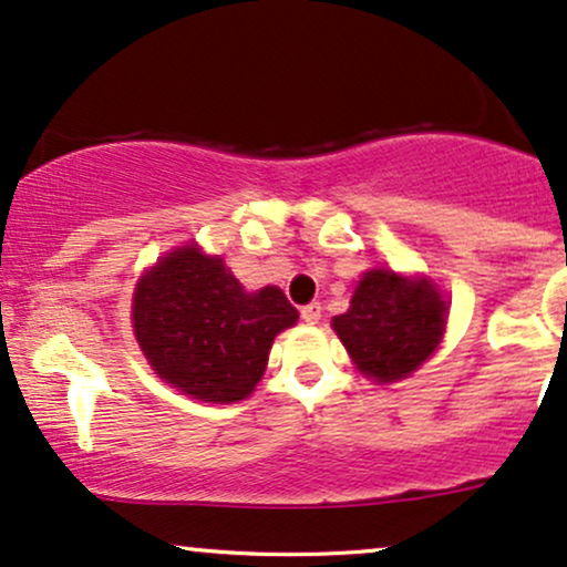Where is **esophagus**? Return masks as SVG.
I'll list each match as a JSON object with an SVG mask.
<instances>
[{"label": "esophagus", "instance_id": "obj_1", "mask_svg": "<svg viewBox=\"0 0 567 567\" xmlns=\"http://www.w3.org/2000/svg\"><path fill=\"white\" fill-rule=\"evenodd\" d=\"M301 319H303V322H309V324H317L319 319H322V306H319L317 301L306 303L301 309Z\"/></svg>", "mask_w": 567, "mask_h": 567}]
</instances>
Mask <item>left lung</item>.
<instances>
[{"instance_id":"obj_1","label":"left lung","mask_w":567,"mask_h":567,"mask_svg":"<svg viewBox=\"0 0 567 567\" xmlns=\"http://www.w3.org/2000/svg\"><path fill=\"white\" fill-rule=\"evenodd\" d=\"M332 327L359 372L391 383L412 374L441 343L446 301L425 279L374 269L361 279L351 309L332 319Z\"/></svg>"}]
</instances>
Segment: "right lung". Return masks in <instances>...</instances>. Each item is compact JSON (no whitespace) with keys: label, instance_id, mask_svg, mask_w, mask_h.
I'll list each match as a JSON object with an SVG mask.
<instances>
[{"label":"right lung","instance_id":"obj_1","mask_svg":"<svg viewBox=\"0 0 567 567\" xmlns=\"http://www.w3.org/2000/svg\"><path fill=\"white\" fill-rule=\"evenodd\" d=\"M298 311L279 288L245 292L221 258L195 245L174 250L140 279L132 322L166 383L200 401L231 404L261 380L271 340Z\"/></svg>","mask_w":567,"mask_h":567}]
</instances>
